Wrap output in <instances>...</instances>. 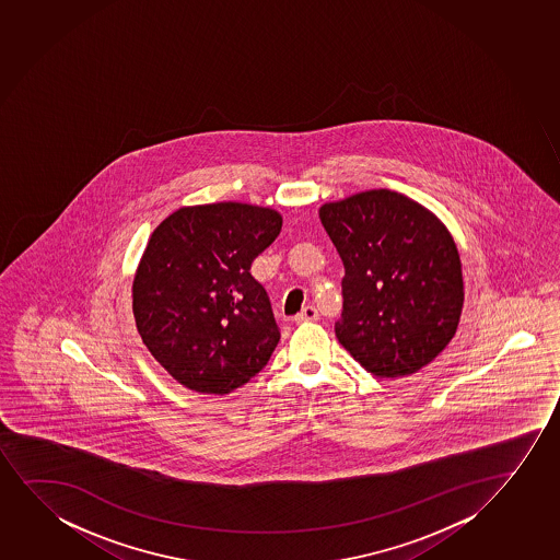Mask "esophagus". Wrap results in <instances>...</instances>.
Segmentation results:
<instances>
[{"label":"esophagus","instance_id":"obj_1","mask_svg":"<svg viewBox=\"0 0 560 560\" xmlns=\"http://www.w3.org/2000/svg\"><path fill=\"white\" fill-rule=\"evenodd\" d=\"M319 319V312L315 305H305L304 310L294 317V323H310V320Z\"/></svg>","mask_w":560,"mask_h":560}]
</instances>
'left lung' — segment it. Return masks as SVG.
<instances>
[{
	"mask_svg": "<svg viewBox=\"0 0 560 560\" xmlns=\"http://www.w3.org/2000/svg\"><path fill=\"white\" fill-rule=\"evenodd\" d=\"M343 261L336 338L363 369L399 378L431 363L456 335L464 305L458 248L435 214L372 189L320 207Z\"/></svg>",
	"mask_w": 560,
	"mask_h": 560,
	"instance_id": "obj_1",
	"label": "left lung"
}]
</instances>
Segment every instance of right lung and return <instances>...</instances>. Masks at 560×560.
Segmentation results:
<instances>
[{"label": "right lung", "instance_id": "1", "mask_svg": "<svg viewBox=\"0 0 560 560\" xmlns=\"http://www.w3.org/2000/svg\"><path fill=\"white\" fill-rule=\"evenodd\" d=\"M283 219L253 205L186 207L148 241L132 283L142 341L182 385L224 395L268 364L281 332L250 266Z\"/></svg>", "mask_w": 560, "mask_h": 560}]
</instances>
